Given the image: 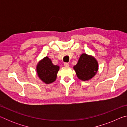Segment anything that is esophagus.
Instances as JSON below:
<instances>
[{"instance_id": "obj_1", "label": "esophagus", "mask_w": 127, "mask_h": 127, "mask_svg": "<svg viewBox=\"0 0 127 127\" xmlns=\"http://www.w3.org/2000/svg\"><path fill=\"white\" fill-rule=\"evenodd\" d=\"M64 65L65 66H69V64L68 63H65L64 64Z\"/></svg>"}]
</instances>
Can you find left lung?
Instances as JSON below:
<instances>
[{"mask_svg":"<svg viewBox=\"0 0 127 127\" xmlns=\"http://www.w3.org/2000/svg\"><path fill=\"white\" fill-rule=\"evenodd\" d=\"M77 76L82 81H88L96 74L98 70V63L96 60L86 54H82L74 66Z\"/></svg>","mask_w":127,"mask_h":127,"instance_id":"1","label":"left lung"}]
</instances>
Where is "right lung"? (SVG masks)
<instances>
[{
	"label": "right lung",
	"mask_w": 127,
	"mask_h": 127,
	"mask_svg": "<svg viewBox=\"0 0 127 127\" xmlns=\"http://www.w3.org/2000/svg\"><path fill=\"white\" fill-rule=\"evenodd\" d=\"M59 69V66L54 65L51 59L48 57L41 60L36 68L38 77L47 84L55 81Z\"/></svg>",
	"instance_id": "add662e5"
}]
</instances>
